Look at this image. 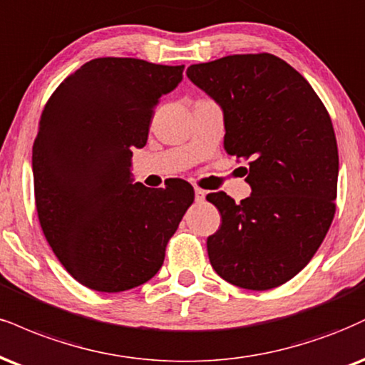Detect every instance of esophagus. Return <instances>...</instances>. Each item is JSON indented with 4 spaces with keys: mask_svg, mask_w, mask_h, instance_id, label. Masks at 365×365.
I'll return each mask as SVG.
<instances>
[{
    "mask_svg": "<svg viewBox=\"0 0 365 365\" xmlns=\"http://www.w3.org/2000/svg\"><path fill=\"white\" fill-rule=\"evenodd\" d=\"M205 199V192L202 188H195V202H202Z\"/></svg>",
    "mask_w": 365,
    "mask_h": 365,
    "instance_id": "1",
    "label": "esophagus"
}]
</instances>
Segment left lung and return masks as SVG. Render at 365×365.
<instances>
[{"mask_svg": "<svg viewBox=\"0 0 365 365\" xmlns=\"http://www.w3.org/2000/svg\"><path fill=\"white\" fill-rule=\"evenodd\" d=\"M190 81L225 112V149L248 161L252 195H207L221 226L207 238L212 269L250 291L279 287L308 265L335 216L338 148L330 113L280 57L226 56L192 64Z\"/></svg>", "mask_w": 365, "mask_h": 365, "instance_id": "obj_1", "label": "left lung"}]
</instances>
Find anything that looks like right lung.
Listing matches in <instances>:
<instances>
[{"label":"right lung","instance_id":"obj_1","mask_svg":"<svg viewBox=\"0 0 365 365\" xmlns=\"http://www.w3.org/2000/svg\"><path fill=\"white\" fill-rule=\"evenodd\" d=\"M185 66L98 57L56 88L32 149L38 222L78 282L122 292L155 277L166 245L194 202V187L133 183V148H143L160 96Z\"/></svg>","mask_w":365,"mask_h":365}]
</instances>
